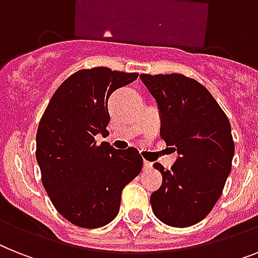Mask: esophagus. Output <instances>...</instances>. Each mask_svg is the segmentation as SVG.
I'll return each mask as SVG.
<instances>
[{
  "label": "esophagus",
  "mask_w": 258,
  "mask_h": 258,
  "mask_svg": "<svg viewBox=\"0 0 258 258\" xmlns=\"http://www.w3.org/2000/svg\"><path fill=\"white\" fill-rule=\"evenodd\" d=\"M152 169V162H148V161H145L144 162V170H150Z\"/></svg>",
  "instance_id": "obj_1"
}]
</instances>
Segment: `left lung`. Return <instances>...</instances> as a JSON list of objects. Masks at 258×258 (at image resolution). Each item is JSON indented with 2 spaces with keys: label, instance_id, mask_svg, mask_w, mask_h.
<instances>
[{
  "label": "left lung",
  "instance_id": "1",
  "mask_svg": "<svg viewBox=\"0 0 258 258\" xmlns=\"http://www.w3.org/2000/svg\"><path fill=\"white\" fill-rule=\"evenodd\" d=\"M140 78L158 105L161 137L179 154L171 170L153 165L162 174V186L150 197L153 212L170 227H191L210 214L231 172V124L197 80L180 74Z\"/></svg>",
  "mask_w": 258,
  "mask_h": 258
}]
</instances>
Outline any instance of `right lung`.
<instances>
[{
  "mask_svg": "<svg viewBox=\"0 0 258 258\" xmlns=\"http://www.w3.org/2000/svg\"><path fill=\"white\" fill-rule=\"evenodd\" d=\"M137 78L106 67L75 72L40 118L35 155L42 183L57 212L78 227L99 228L113 220L124 187L142 170L136 148L116 150L95 141L109 124V96Z\"/></svg>",
  "mask_w": 258,
  "mask_h": 258,
  "instance_id": "obj_1",
  "label": "right lung"
}]
</instances>
